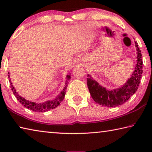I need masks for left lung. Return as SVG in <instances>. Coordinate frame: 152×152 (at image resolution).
I'll return each instance as SVG.
<instances>
[{"mask_svg": "<svg viewBox=\"0 0 152 152\" xmlns=\"http://www.w3.org/2000/svg\"><path fill=\"white\" fill-rule=\"evenodd\" d=\"M137 50V64L135 65L131 78L121 87L108 90L99 85L98 82L92 78L91 75L87 76V85L92 99L96 103L104 107H115L121 105L127 102L132 95L135 93L140 83L141 74L143 73V61L141 59V50L135 42Z\"/></svg>", "mask_w": 152, "mask_h": 152, "instance_id": "left-lung-1", "label": "left lung"}]
</instances>
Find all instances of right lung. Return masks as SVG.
<instances>
[{"instance_id": "right-lung-1", "label": "right lung", "mask_w": 152, "mask_h": 152, "mask_svg": "<svg viewBox=\"0 0 152 152\" xmlns=\"http://www.w3.org/2000/svg\"><path fill=\"white\" fill-rule=\"evenodd\" d=\"M70 73L68 74L66 76V85L64 87V88L61 92L60 93V94H58L57 96L56 97V99L53 100H51V101H45L44 102H41V103H37L35 102H31L28 101V100H26L24 98H23L22 96H20V95L18 94V92L16 91L15 87L12 85V83L10 80V83H11V90L13 92V94L16 98L17 99L18 101L21 103L22 105H23L25 107L27 108L28 109L31 110L35 112H46L48 111L51 109H55V108L57 107L58 105H60V102L63 101L64 99V96H65L66 94V88L67 86H68V82L70 81V80L71 78L70 77ZM10 76L9 75V78Z\"/></svg>"}]
</instances>
